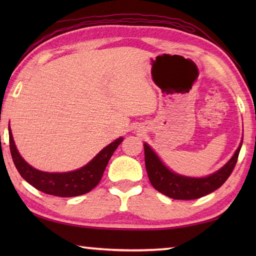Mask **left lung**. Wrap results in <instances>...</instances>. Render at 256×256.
<instances>
[{
  "instance_id": "obj_1",
  "label": "left lung",
  "mask_w": 256,
  "mask_h": 256,
  "mask_svg": "<svg viewBox=\"0 0 256 256\" xmlns=\"http://www.w3.org/2000/svg\"><path fill=\"white\" fill-rule=\"evenodd\" d=\"M242 142L243 140L226 165L206 177H188L172 172L162 162L153 148L148 143H144L145 166L152 186L167 197L177 200L204 197L220 188L229 178L238 162Z\"/></svg>"
}]
</instances>
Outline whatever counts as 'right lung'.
Segmentation results:
<instances>
[{"mask_svg": "<svg viewBox=\"0 0 256 256\" xmlns=\"http://www.w3.org/2000/svg\"><path fill=\"white\" fill-rule=\"evenodd\" d=\"M10 150L16 170L20 176L32 187L48 194L58 197H76L84 194L100 182L106 167L114 150L122 143L123 138H118L101 150L88 164L79 170L66 172H48L36 170L26 162L18 153L14 142L12 130L8 125Z\"/></svg>", "mask_w": 256, "mask_h": 256, "instance_id": "right-lung-1", "label": "right lung"}]
</instances>
